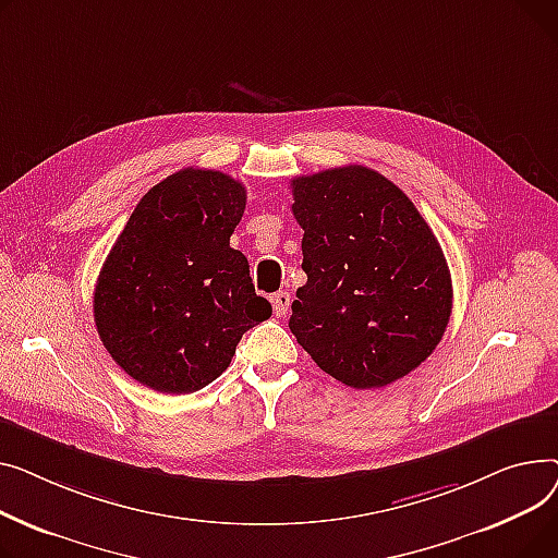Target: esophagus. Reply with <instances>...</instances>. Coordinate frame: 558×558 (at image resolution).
I'll return each instance as SVG.
<instances>
[{
	"label": "esophagus",
	"instance_id": "1",
	"mask_svg": "<svg viewBox=\"0 0 558 558\" xmlns=\"http://www.w3.org/2000/svg\"><path fill=\"white\" fill-rule=\"evenodd\" d=\"M272 311L277 317H286L288 315V308H290V294L286 290H279L272 294Z\"/></svg>",
	"mask_w": 558,
	"mask_h": 558
}]
</instances>
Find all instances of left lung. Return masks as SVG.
I'll return each mask as SVG.
<instances>
[{
	"instance_id": "left-lung-1",
	"label": "left lung",
	"mask_w": 558,
	"mask_h": 558,
	"mask_svg": "<svg viewBox=\"0 0 558 558\" xmlns=\"http://www.w3.org/2000/svg\"><path fill=\"white\" fill-rule=\"evenodd\" d=\"M308 281L290 331L322 372L376 389L416 369L452 311L446 256L408 195L367 167L290 182Z\"/></svg>"
}]
</instances>
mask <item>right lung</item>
<instances>
[{"label":"right lung","instance_id":"obj_1","mask_svg":"<svg viewBox=\"0 0 558 558\" xmlns=\"http://www.w3.org/2000/svg\"><path fill=\"white\" fill-rule=\"evenodd\" d=\"M245 186L182 169L155 184L112 245L94 288V324L114 363L161 395H191L232 363L252 326L272 315L229 247Z\"/></svg>","mask_w":558,"mask_h":558}]
</instances>
